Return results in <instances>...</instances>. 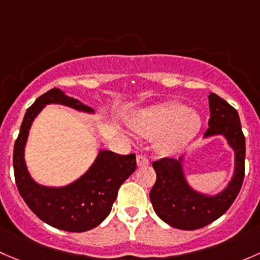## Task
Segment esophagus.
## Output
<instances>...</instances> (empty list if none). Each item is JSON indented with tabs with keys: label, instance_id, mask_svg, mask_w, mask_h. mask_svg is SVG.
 <instances>
[{
	"label": "esophagus",
	"instance_id": "1",
	"mask_svg": "<svg viewBox=\"0 0 260 260\" xmlns=\"http://www.w3.org/2000/svg\"><path fill=\"white\" fill-rule=\"evenodd\" d=\"M136 164H138V167H148L150 161L148 160V157L144 156V155H138L136 156Z\"/></svg>",
	"mask_w": 260,
	"mask_h": 260
}]
</instances>
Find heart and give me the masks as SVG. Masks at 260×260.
Segmentation results:
<instances>
[{
    "label": "heart",
    "instance_id": "1",
    "mask_svg": "<svg viewBox=\"0 0 260 260\" xmlns=\"http://www.w3.org/2000/svg\"><path fill=\"white\" fill-rule=\"evenodd\" d=\"M202 126L199 112L179 101L155 105L138 112L131 127L139 135L159 139L157 150L164 155L181 151Z\"/></svg>",
    "mask_w": 260,
    "mask_h": 260
}]
</instances>
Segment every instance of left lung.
I'll list each match as a JSON object with an SVG mask.
<instances>
[{
  "label": "left lung",
  "mask_w": 260,
  "mask_h": 260,
  "mask_svg": "<svg viewBox=\"0 0 260 260\" xmlns=\"http://www.w3.org/2000/svg\"><path fill=\"white\" fill-rule=\"evenodd\" d=\"M209 129L204 139L223 136L234 151V171L221 191L207 194L189 184L184 170L186 154L179 159H161L152 162L156 183L150 191L155 213L170 226L181 230L203 228L220 218L239 194L244 179L245 138L239 115L233 106L216 93L210 92Z\"/></svg>",
  "instance_id": "1"
}]
</instances>
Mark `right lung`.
Returning <instances> with one entry per match:
<instances>
[{
    "instance_id": "1",
    "label": "right lung",
    "mask_w": 260,
    "mask_h": 260,
    "mask_svg": "<svg viewBox=\"0 0 260 260\" xmlns=\"http://www.w3.org/2000/svg\"><path fill=\"white\" fill-rule=\"evenodd\" d=\"M50 104L95 114L92 108L60 89H51L37 98L26 111L13 149L16 185L27 207L42 221L65 232H87L103 223L110 214L119 188L136 169L135 154L120 155L101 149L86 173L72 183L63 186L39 184L27 169L25 148L32 122Z\"/></svg>"
}]
</instances>
